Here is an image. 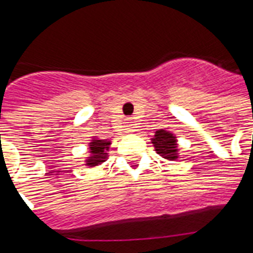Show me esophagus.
Listing matches in <instances>:
<instances>
[{"mask_svg":"<svg viewBox=\"0 0 253 253\" xmlns=\"http://www.w3.org/2000/svg\"><path fill=\"white\" fill-rule=\"evenodd\" d=\"M134 128H135L134 123L131 122V121H127V122H126V131H127V132H134V131H135Z\"/></svg>","mask_w":253,"mask_h":253,"instance_id":"esophagus-1","label":"esophagus"}]
</instances>
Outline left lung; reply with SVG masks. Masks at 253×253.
Returning a JSON list of instances; mask_svg holds the SVG:
<instances>
[{"mask_svg": "<svg viewBox=\"0 0 253 253\" xmlns=\"http://www.w3.org/2000/svg\"><path fill=\"white\" fill-rule=\"evenodd\" d=\"M155 151L167 160H176L178 158V147L176 136L167 130H158L152 138Z\"/></svg>", "mask_w": 253, "mask_h": 253, "instance_id": "obj_1", "label": "left lung"}]
</instances>
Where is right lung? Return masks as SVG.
Returning a JSON list of instances; mask_svg holds the SVG:
<instances>
[{
	"instance_id": "add662e5",
	"label": "right lung",
	"mask_w": 253,
	"mask_h": 253,
	"mask_svg": "<svg viewBox=\"0 0 253 253\" xmlns=\"http://www.w3.org/2000/svg\"><path fill=\"white\" fill-rule=\"evenodd\" d=\"M111 142L110 140H102V139H97L93 138L91 142L89 143V152H90V156L85 160L86 164L85 166L87 167H95L102 164L105 160L107 159V151L110 148Z\"/></svg>"
}]
</instances>
